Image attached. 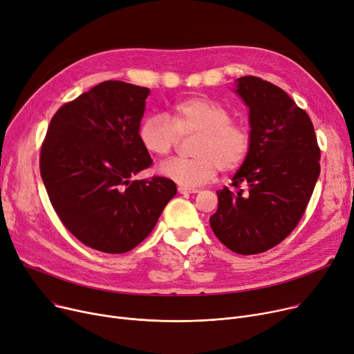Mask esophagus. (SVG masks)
I'll use <instances>...</instances> for the list:
<instances>
[{"mask_svg": "<svg viewBox=\"0 0 354 354\" xmlns=\"http://www.w3.org/2000/svg\"><path fill=\"white\" fill-rule=\"evenodd\" d=\"M179 194H198L199 191L195 188H187V187H178Z\"/></svg>", "mask_w": 354, "mask_h": 354, "instance_id": "34e87169", "label": "esophagus"}]
</instances>
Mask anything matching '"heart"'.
Listing matches in <instances>:
<instances>
[{"mask_svg":"<svg viewBox=\"0 0 354 354\" xmlns=\"http://www.w3.org/2000/svg\"><path fill=\"white\" fill-rule=\"evenodd\" d=\"M195 135L192 158H175L160 166L162 175L180 187H199L219 169L236 171L252 147L250 127L231 119V111L225 106L208 97L180 100L171 109V120L162 115H147L138 126L140 146L158 158L169 156L180 138Z\"/></svg>","mask_w":354,"mask_h":354,"instance_id":"obj_1","label":"heart"}]
</instances>
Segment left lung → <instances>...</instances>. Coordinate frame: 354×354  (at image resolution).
<instances>
[{"mask_svg": "<svg viewBox=\"0 0 354 354\" xmlns=\"http://www.w3.org/2000/svg\"><path fill=\"white\" fill-rule=\"evenodd\" d=\"M250 107L252 147L230 189L216 191L211 228L227 248L252 255L271 250L299 225L320 175V147L307 111L278 86L238 79Z\"/></svg>", "mask_w": 354, "mask_h": 354, "instance_id": "8db88e82", "label": "left lung"}]
</instances>
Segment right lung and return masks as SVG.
<instances>
[{
    "label": "right lung",
    "mask_w": 354,
    "mask_h": 354,
    "mask_svg": "<svg viewBox=\"0 0 354 354\" xmlns=\"http://www.w3.org/2000/svg\"><path fill=\"white\" fill-rule=\"evenodd\" d=\"M147 87L107 80L55 111L40 172L62 224L84 245L124 254L152 232L172 179L133 176L153 163L138 139Z\"/></svg>",
    "instance_id": "right-lung-1"
}]
</instances>
